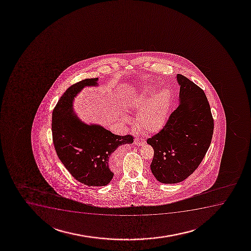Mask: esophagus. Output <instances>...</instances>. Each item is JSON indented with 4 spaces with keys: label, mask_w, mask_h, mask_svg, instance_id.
<instances>
[{
    "label": "esophagus",
    "mask_w": 251,
    "mask_h": 251,
    "mask_svg": "<svg viewBox=\"0 0 251 251\" xmlns=\"http://www.w3.org/2000/svg\"><path fill=\"white\" fill-rule=\"evenodd\" d=\"M145 144H146V141L142 138H136L134 139V145H137V146H143Z\"/></svg>",
    "instance_id": "1"
}]
</instances>
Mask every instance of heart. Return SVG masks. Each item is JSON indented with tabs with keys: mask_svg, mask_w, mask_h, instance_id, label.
I'll list each match as a JSON object with an SVG mask.
<instances>
[{
	"mask_svg": "<svg viewBox=\"0 0 251 251\" xmlns=\"http://www.w3.org/2000/svg\"><path fill=\"white\" fill-rule=\"evenodd\" d=\"M171 96L167 90L157 93L155 86H149L143 89L133 98L130 108L139 112L138 124L146 133H156L165 127L171 108ZM124 123H128L130 118L122 115Z\"/></svg>",
	"mask_w": 251,
	"mask_h": 251,
	"instance_id": "b5f03b06",
	"label": "heart"
}]
</instances>
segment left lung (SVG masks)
<instances>
[{"label":"left lung","instance_id":"1","mask_svg":"<svg viewBox=\"0 0 251 251\" xmlns=\"http://www.w3.org/2000/svg\"><path fill=\"white\" fill-rule=\"evenodd\" d=\"M176 80L179 106L164 128L147 140L154 151L152 174L164 184L180 182L194 172L213 133V118L203 91L182 75L177 74Z\"/></svg>","mask_w":251,"mask_h":251}]
</instances>
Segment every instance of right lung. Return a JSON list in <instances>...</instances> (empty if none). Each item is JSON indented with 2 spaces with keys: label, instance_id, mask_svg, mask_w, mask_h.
Wrapping results in <instances>:
<instances>
[{
  "label": "right lung",
  "instance_id": "1",
  "mask_svg": "<svg viewBox=\"0 0 251 251\" xmlns=\"http://www.w3.org/2000/svg\"><path fill=\"white\" fill-rule=\"evenodd\" d=\"M98 78L86 79L69 87L52 113V134L60 161L75 180L88 186H104L113 177L112 153L133 144L131 135L119 136L99 124H86L73 110L75 98L86 86H98Z\"/></svg>",
  "mask_w": 251,
  "mask_h": 251
}]
</instances>
